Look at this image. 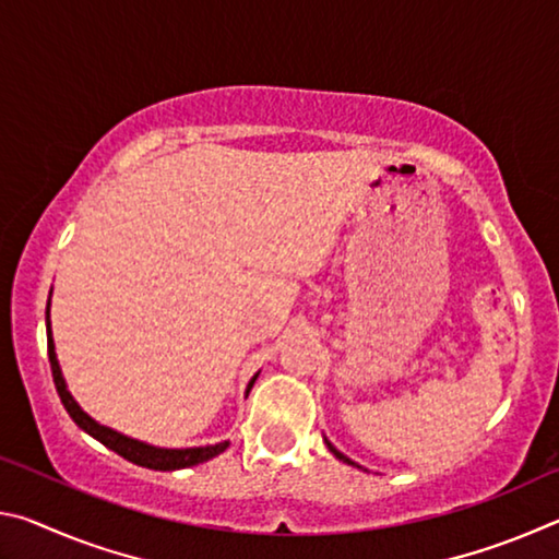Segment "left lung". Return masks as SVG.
I'll return each mask as SVG.
<instances>
[{
  "mask_svg": "<svg viewBox=\"0 0 559 559\" xmlns=\"http://www.w3.org/2000/svg\"><path fill=\"white\" fill-rule=\"evenodd\" d=\"M325 443H328V449H330V453H333V456H335V459H340V461H345V463H349V466H357V463H355V461H349V459L345 456V453H340V451H337V449L333 447V443H330L328 439H325Z\"/></svg>",
  "mask_w": 559,
  "mask_h": 559,
  "instance_id": "8db88e82",
  "label": "left lung"
}]
</instances>
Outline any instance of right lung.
I'll return each instance as SVG.
<instances>
[{
  "label": "right lung",
  "mask_w": 559,
  "mask_h": 559,
  "mask_svg": "<svg viewBox=\"0 0 559 559\" xmlns=\"http://www.w3.org/2000/svg\"><path fill=\"white\" fill-rule=\"evenodd\" d=\"M49 306H51V293H49ZM49 306H46V337H49V362H51L53 384H56V392H59L61 402L66 406V412H69L71 419L79 424L83 431L91 433L93 439H98L103 447H108L110 451H116L118 456L128 459L130 463H138V466H143V468H153V471L189 468V466H197V463H204V461H210L214 456H219L222 451L229 449V441L214 443V447H194V449H157V447H150V443H143V441H138V439L122 437V433L112 431L108 427H103V424H98L96 419H91V416L83 412L79 404H75L71 392L66 390L59 359H56L53 337H51ZM257 377L259 374H253V380L249 382V390H246V394L251 392V386H253V382H257Z\"/></svg>",
  "instance_id": "obj_1"
}]
</instances>
